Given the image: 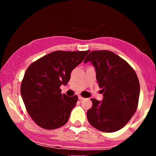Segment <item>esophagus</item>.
<instances>
[{
	"instance_id": "obj_1",
	"label": "esophagus",
	"mask_w": 156,
	"mask_h": 156,
	"mask_svg": "<svg viewBox=\"0 0 156 156\" xmlns=\"http://www.w3.org/2000/svg\"><path fill=\"white\" fill-rule=\"evenodd\" d=\"M78 98H79V100H83L84 98L82 97L81 96H78Z\"/></svg>"
}]
</instances>
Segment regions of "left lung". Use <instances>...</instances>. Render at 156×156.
Returning a JSON list of instances; mask_svg holds the SVG:
<instances>
[{
	"label": "left lung",
	"mask_w": 156,
	"mask_h": 156,
	"mask_svg": "<svg viewBox=\"0 0 156 156\" xmlns=\"http://www.w3.org/2000/svg\"><path fill=\"white\" fill-rule=\"evenodd\" d=\"M91 62L103 93L99 101L91 98L87 111L89 122L98 130L112 133L124 127L138 105L140 83L135 71L125 60L108 50L93 51L84 62Z\"/></svg>",
	"instance_id": "1"
}]
</instances>
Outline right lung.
I'll list each match as a JSON object with an SVG mask.
<instances>
[{
	"label": "right lung",
	"instance_id": "obj_1",
	"mask_svg": "<svg viewBox=\"0 0 156 156\" xmlns=\"http://www.w3.org/2000/svg\"><path fill=\"white\" fill-rule=\"evenodd\" d=\"M89 51H56L29 66L21 83L20 94L29 115L41 127L55 129L65 125L78 96L61 94L72 71Z\"/></svg>",
	"mask_w": 156,
	"mask_h": 156
}]
</instances>
